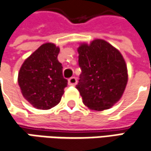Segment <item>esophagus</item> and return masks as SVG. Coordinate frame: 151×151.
Returning a JSON list of instances; mask_svg holds the SVG:
<instances>
[{
	"label": "esophagus",
	"instance_id": "obj_1",
	"mask_svg": "<svg viewBox=\"0 0 151 151\" xmlns=\"http://www.w3.org/2000/svg\"><path fill=\"white\" fill-rule=\"evenodd\" d=\"M68 83H69L70 86H76V83H77V80H76V77H71V78L69 79Z\"/></svg>",
	"mask_w": 151,
	"mask_h": 151
}]
</instances>
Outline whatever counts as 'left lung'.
Instances as JSON below:
<instances>
[{"label": "left lung", "instance_id": "left-lung-1", "mask_svg": "<svg viewBox=\"0 0 151 151\" xmlns=\"http://www.w3.org/2000/svg\"><path fill=\"white\" fill-rule=\"evenodd\" d=\"M81 69L76 89L91 110L113 107L122 97L128 82L127 65L122 54L103 39L81 43L77 49Z\"/></svg>", "mask_w": 151, "mask_h": 151}]
</instances>
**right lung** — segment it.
Instances as JSON below:
<instances>
[{
    "instance_id": "add662e5",
    "label": "right lung",
    "mask_w": 151,
    "mask_h": 151,
    "mask_svg": "<svg viewBox=\"0 0 151 151\" xmlns=\"http://www.w3.org/2000/svg\"><path fill=\"white\" fill-rule=\"evenodd\" d=\"M60 48L53 43L42 44L22 65L18 85L23 97L32 107L47 110L61 100L67 80L58 60Z\"/></svg>"
}]
</instances>
